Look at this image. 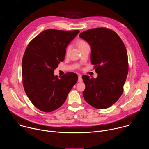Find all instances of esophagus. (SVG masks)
I'll return each instance as SVG.
<instances>
[{
    "instance_id": "obj_1",
    "label": "esophagus",
    "mask_w": 149,
    "mask_h": 149,
    "mask_svg": "<svg viewBox=\"0 0 149 149\" xmlns=\"http://www.w3.org/2000/svg\"><path fill=\"white\" fill-rule=\"evenodd\" d=\"M82 79L81 77V75H79L78 77V82H82Z\"/></svg>"
}]
</instances>
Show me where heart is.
<instances>
[{"label":"heart","mask_w":149,"mask_h":149,"mask_svg":"<svg viewBox=\"0 0 149 149\" xmlns=\"http://www.w3.org/2000/svg\"><path fill=\"white\" fill-rule=\"evenodd\" d=\"M77 45L78 48H79L80 50H81L82 48H84L85 47L89 45L87 43V42L86 41H85V40H82V39H79V40H78L77 41ZM69 51H70V47H68L67 48V49H66V51H65V54H66V55H67V54H68Z\"/></svg>","instance_id":"b5f03b06"}]
</instances>
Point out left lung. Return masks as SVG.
I'll use <instances>...</instances> for the list:
<instances>
[{"label":"left lung","instance_id":"1","mask_svg":"<svg viewBox=\"0 0 149 149\" xmlns=\"http://www.w3.org/2000/svg\"><path fill=\"white\" fill-rule=\"evenodd\" d=\"M79 36L90 44L91 62L98 74L96 78L82 77L86 85L84 98L94 108L107 109L123 93L129 71L125 47L114 31L105 28L89 29Z\"/></svg>","mask_w":149,"mask_h":149}]
</instances>
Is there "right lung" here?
<instances>
[{
    "instance_id": "add662e5",
    "label": "right lung",
    "mask_w": 149,
    "mask_h": 149,
    "mask_svg": "<svg viewBox=\"0 0 149 149\" xmlns=\"http://www.w3.org/2000/svg\"><path fill=\"white\" fill-rule=\"evenodd\" d=\"M79 32L47 29L26 47L22 62L23 86L30 101L40 111L49 113L59 108L78 81L74 72L60 78L54 72L64 60L68 45Z\"/></svg>"
}]
</instances>
